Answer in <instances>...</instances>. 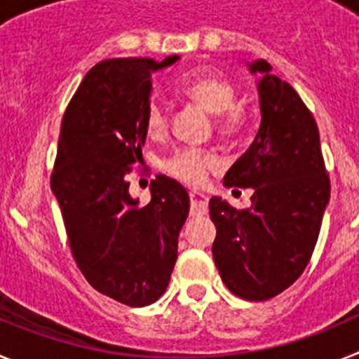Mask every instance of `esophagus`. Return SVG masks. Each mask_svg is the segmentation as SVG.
<instances>
[{"instance_id": "1", "label": "esophagus", "mask_w": 359, "mask_h": 359, "mask_svg": "<svg viewBox=\"0 0 359 359\" xmlns=\"http://www.w3.org/2000/svg\"><path fill=\"white\" fill-rule=\"evenodd\" d=\"M190 214L192 215H205L208 212V198L201 192L192 190L190 192Z\"/></svg>"}]
</instances>
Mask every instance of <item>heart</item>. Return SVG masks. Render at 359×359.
<instances>
[{
    "label": "heart",
    "instance_id": "b5f03b06",
    "mask_svg": "<svg viewBox=\"0 0 359 359\" xmlns=\"http://www.w3.org/2000/svg\"><path fill=\"white\" fill-rule=\"evenodd\" d=\"M177 91L183 97L201 104L215 116L217 131L224 136L236 135L244 123L243 111L236 104L237 91L224 75L210 69H198L189 73L177 84ZM145 129L151 136L163 135L167 129V109L158 98H151L145 109ZM217 165V158L208 151L185 147L176 151L163 163L165 172L176 177L185 185L198 187L207 180L208 172Z\"/></svg>",
    "mask_w": 359,
    "mask_h": 359
}]
</instances>
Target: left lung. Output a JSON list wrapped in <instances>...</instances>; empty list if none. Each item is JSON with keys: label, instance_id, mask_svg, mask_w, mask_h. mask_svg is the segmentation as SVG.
<instances>
[{"label": "left lung", "instance_id": "left-lung-1", "mask_svg": "<svg viewBox=\"0 0 359 359\" xmlns=\"http://www.w3.org/2000/svg\"><path fill=\"white\" fill-rule=\"evenodd\" d=\"M261 73V128L255 140L224 176L226 187H252V207L237 210L212 198L217 233L212 255L228 290L244 300H269L304 273L331 196L316 122L271 65L255 61Z\"/></svg>", "mask_w": 359, "mask_h": 359}]
</instances>
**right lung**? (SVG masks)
<instances>
[{"label": "right lung", "mask_w": 359, "mask_h": 359, "mask_svg": "<svg viewBox=\"0 0 359 359\" xmlns=\"http://www.w3.org/2000/svg\"><path fill=\"white\" fill-rule=\"evenodd\" d=\"M177 59L95 65L66 107L57 144L52 190L73 259L98 293L131 307L165 293L189 215V194L170 177L152 180L147 205L131 198L128 182L147 136L151 75Z\"/></svg>", "instance_id": "obj_1"}]
</instances>
